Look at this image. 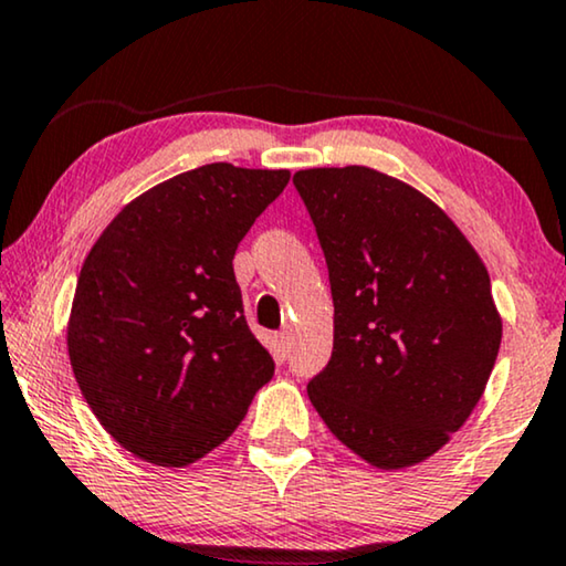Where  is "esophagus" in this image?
<instances>
[{
    "mask_svg": "<svg viewBox=\"0 0 566 566\" xmlns=\"http://www.w3.org/2000/svg\"><path fill=\"white\" fill-rule=\"evenodd\" d=\"M276 344H279V349L282 352H290V344H292V331L290 328H282L276 334Z\"/></svg>",
    "mask_w": 566,
    "mask_h": 566,
    "instance_id": "esophagus-1",
    "label": "esophagus"
}]
</instances>
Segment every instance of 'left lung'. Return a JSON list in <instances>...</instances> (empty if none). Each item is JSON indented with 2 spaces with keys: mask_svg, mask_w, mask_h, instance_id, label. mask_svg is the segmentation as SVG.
Instances as JSON below:
<instances>
[{
  "mask_svg": "<svg viewBox=\"0 0 566 566\" xmlns=\"http://www.w3.org/2000/svg\"><path fill=\"white\" fill-rule=\"evenodd\" d=\"M334 297V352L307 396L375 469L434 455L484 396L502 318L489 271L417 188L346 165L295 172Z\"/></svg>",
  "mask_w": 566,
  "mask_h": 566,
  "instance_id": "obj_1",
  "label": "left lung"
}]
</instances>
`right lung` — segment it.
<instances>
[{
  "mask_svg": "<svg viewBox=\"0 0 566 566\" xmlns=\"http://www.w3.org/2000/svg\"><path fill=\"white\" fill-rule=\"evenodd\" d=\"M287 180L201 165L129 201L90 248L66 323L72 373L105 432L142 461L184 469L212 453L274 375L232 259Z\"/></svg>",
  "mask_w": 566,
  "mask_h": 566,
  "instance_id": "1",
  "label": "right lung"
}]
</instances>
